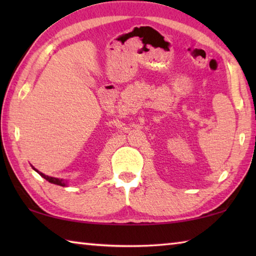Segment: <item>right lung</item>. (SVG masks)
Wrapping results in <instances>:
<instances>
[{"label": "right lung", "mask_w": 256, "mask_h": 256, "mask_svg": "<svg viewBox=\"0 0 256 256\" xmlns=\"http://www.w3.org/2000/svg\"><path fill=\"white\" fill-rule=\"evenodd\" d=\"M32 168H34V167H32ZM36 170V172H38V174H40L42 177H44V178H45L46 180H48L50 183H52V184H56V185H60V186H66V185L62 180L55 178V177H50V176H47V175H45V174H42V172H38L37 170Z\"/></svg>", "instance_id": "1"}]
</instances>
